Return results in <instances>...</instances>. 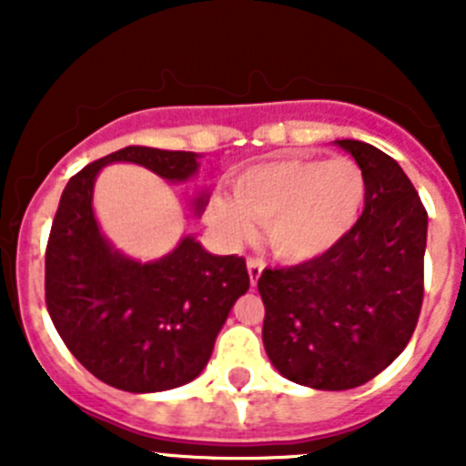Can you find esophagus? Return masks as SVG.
Instances as JSON below:
<instances>
[{"mask_svg":"<svg viewBox=\"0 0 466 466\" xmlns=\"http://www.w3.org/2000/svg\"><path fill=\"white\" fill-rule=\"evenodd\" d=\"M247 273H249V282H252V287H257L258 278H261L263 273V261H258V258H249V261H247Z\"/></svg>","mask_w":466,"mask_h":466,"instance_id":"obj_1","label":"esophagus"}]
</instances>
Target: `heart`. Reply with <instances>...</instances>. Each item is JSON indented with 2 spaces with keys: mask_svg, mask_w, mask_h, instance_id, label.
<instances>
[{
  "mask_svg": "<svg viewBox=\"0 0 466 466\" xmlns=\"http://www.w3.org/2000/svg\"><path fill=\"white\" fill-rule=\"evenodd\" d=\"M233 198L214 193L208 221L233 242L252 238L254 221L278 258L303 263L340 245L366 205L364 170L352 158L278 156L233 177Z\"/></svg>",
  "mask_w": 466,
  "mask_h": 466,
  "instance_id": "b5f03b06",
  "label": "heart"
}]
</instances>
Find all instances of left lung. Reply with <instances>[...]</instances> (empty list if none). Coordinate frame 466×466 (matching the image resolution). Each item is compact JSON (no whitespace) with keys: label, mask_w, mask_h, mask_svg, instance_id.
Here are the masks:
<instances>
[{"label":"left lung","mask_w":466,"mask_h":466,"mask_svg":"<svg viewBox=\"0 0 466 466\" xmlns=\"http://www.w3.org/2000/svg\"><path fill=\"white\" fill-rule=\"evenodd\" d=\"M366 177V205L331 252L263 270V348L287 380L352 390L392 364L422 308L427 212L406 172L380 149L336 139Z\"/></svg>","instance_id":"8db88e82"}]
</instances>
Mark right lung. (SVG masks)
I'll use <instances>...</instances> for the list:
<instances>
[{"label": "right lung", "instance_id": "right-lung-1", "mask_svg": "<svg viewBox=\"0 0 466 466\" xmlns=\"http://www.w3.org/2000/svg\"><path fill=\"white\" fill-rule=\"evenodd\" d=\"M193 151L126 147L76 172L65 187L46 247V308L60 339L106 385L149 394L203 373L230 308L249 289L245 258L217 257L193 236L156 261L111 245L93 209V188L111 163L142 166L167 182L198 172ZM209 196L191 200L200 214Z\"/></svg>", "mask_w": 466, "mask_h": 466}]
</instances>
